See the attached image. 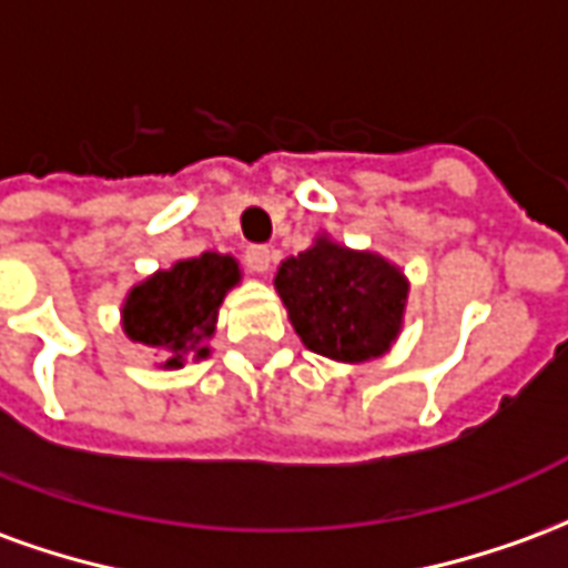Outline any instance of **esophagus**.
I'll list each match as a JSON object with an SVG mask.
<instances>
[{
    "label": "esophagus",
    "mask_w": 568,
    "mask_h": 568,
    "mask_svg": "<svg viewBox=\"0 0 568 568\" xmlns=\"http://www.w3.org/2000/svg\"><path fill=\"white\" fill-rule=\"evenodd\" d=\"M271 258H273V252L267 246H248L246 248V264L255 273L271 271Z\"/></svg>",
    "instance_id": "1"
}]
</instances>
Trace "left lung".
<instances>
[{
	"label": "left lung",
	"mask_w": 568,
	"mask_h": 568,
	"mask_svg": "<svg viewBox=\"0 0 568 568\" xmlns=\"http://www.w3.org/2000/svg\"><path fill=\"white\" fill-rule=\"evenodd\" d=\"M273 288L301 344L332 362L362 365L386 356L405 328V271L381 252L349 248L325 231L280 264Z\"/></svg>",
	"instance_id": "1"
}]
</instances>
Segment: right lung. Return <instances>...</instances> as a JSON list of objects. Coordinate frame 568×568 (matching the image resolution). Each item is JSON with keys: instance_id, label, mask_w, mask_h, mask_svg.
<instances>
[{"instance_id": "right-lung-1", "label": "right lung", "mask_w": 568, "mask_h": 568, "mask_svg": "<svg viewBox=\"0 0 568 568\" xmlns=\"http://www.w3.org/2000/svg\"><path fill=\"white\" fill-rule=\"evenodd\" d=\"M243 280L240 261L224 252H203L173 261L166 271L140 280L121 301V328L133 344L154 349L158 368L179 371L212 353L219 307Z\"/></svg>"}]
</instances>
